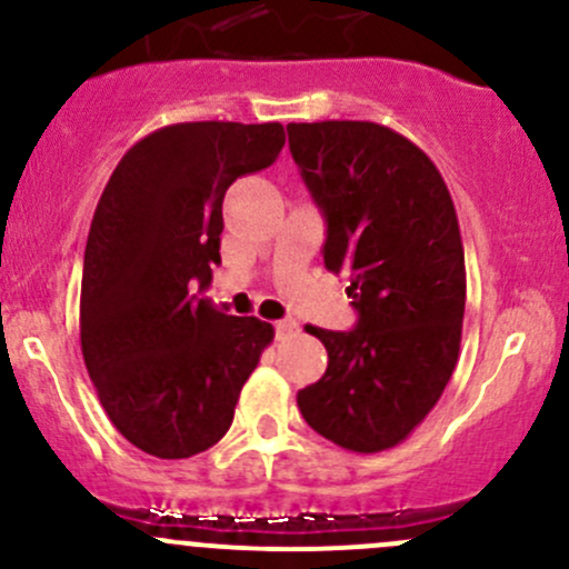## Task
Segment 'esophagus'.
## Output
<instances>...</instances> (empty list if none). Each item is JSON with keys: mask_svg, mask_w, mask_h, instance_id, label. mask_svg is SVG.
Instances as JSON below:
<instances>
[{"mask_svg": "<svg viewBox=\"0 0 569 569\" xmlns=\"http://www.w3.org/2000/svg\"><path fill=\"white\" fill-rule=\"evenodd\" d=\"M300 330V325H297L295 319H283V321H274V336L278 338H286L291 336V332Z\"/></svg>", "mask_w": 569, "mask_h": 569, "instance_id": "obj_1", "label": "esophagus"}]
</instances>
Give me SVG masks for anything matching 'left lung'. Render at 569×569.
Returning a JSON list of instances; mask_svg holds the SVG:
<instances>
[{"label": "left lung", "mask_w": 569, "mask_h": 569, "mask_svg": "<svg viewBox=\"0 0 569 569\" xmlns=\"http://www.w3.org/2000/svg\"><path fill=\"white\" fill-rule=\"evenodd\" d=\"M289 148L325 214V267L349 278V332L311 327L327 371L297 393L321 438L358 455L399 446L457 366L465 250L432 159L371 120L289 123Z\"/></svg>", "instance_id": "left-lung-1"}]
</instances>
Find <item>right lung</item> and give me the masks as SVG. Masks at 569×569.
<instances>
[{"mask_svg": "<svg viewBox=\"0 0 569 569\" xmlns=\"http://www.w3.org/2000/svg\"><path fill=\"white\" fill-rule=\"evenodd\" d=\"M280 123L198 120L151 131L109 176L84 248L79 332L88 375L120 435L187 460L228 432L269 321L228 317L194 289L220 263L222 198L278 159Z\"/></svg>", "mask_w": 569, "mask_h": 569, "instance_id": "right-lung-1", "label": "right lung"}]
</instances>
